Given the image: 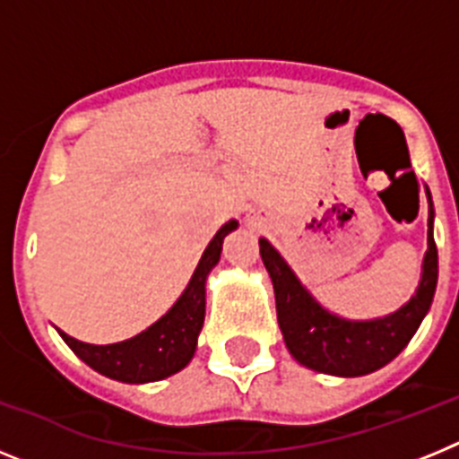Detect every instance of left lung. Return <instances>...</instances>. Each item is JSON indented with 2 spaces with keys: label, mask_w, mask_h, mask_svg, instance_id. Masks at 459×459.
<instances>
[{
  "label": "left lung",
  "mask_w": 459,
  "mask_h": 459,
  "mask_svg": "<svg viewBox=\"0 0 459 459\" xmlns=\"http://www.w3.org/2000/svg\"><path fill=\"white\" fill-rule=\"evenodd\" d=\"M429 197V195H428ZM432 200L428 218V253L423 278L411 301L384 319L347 322L324 310L291 273L285 259L266 238H259V255L271 275L275 291V312L290 354L301 366L324 375L360 377L391 363L409 344L428 315L437 290L439 257L432 234Z\"/></svg>",
  "instance_id": "1"
}]
</instances>
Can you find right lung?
Returning a JSON list of instances; mask_svg holds the SVG:
<instances>
[{"label":"right lung","instance_id":"1","mask_svg":"<svg viewBox=\"0 0 459 459\" xmlns=\"http://www.w3.org/2000/svg\"><path fill=\"white\" fill-rule=\"evenodd\" d=\"M237 230V221H230L218 230L213 241L206 246L200 264L195 269L188 287L181 299L172 306L165 317L140 335L117 344H87L71 338L64 331L59 335L64 342L82 359L89 368L109 379L126 384L158 381L179 372L190 363L197 347V335L204 324V282L206 275L218 264L222 250V238Z\"/></svg>","mask_w":459,"mask_h":459}]
</instances>
